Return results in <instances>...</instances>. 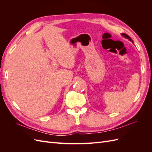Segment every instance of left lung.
Here are the masks:
<instances>
[{
    "instance_id": "1",
    "label": "left lung",
    "mask_w": 152,
    "mask_h": 152,
    "mask_svg": "<svg viewBox=\"0 0 152 152\" xmlns=\"http://www.w3.org/2000/svg\"><path fill=\"white\" fill-rule=\"evenodd\" d=\"M122 35L123 37H125V38H126V39H128L130 41H131V42H132V43H134V42H133V41L132 40V39H131L130 37L129 36V35H127V34H122Z\"/></svg>"
}]
</instances>
